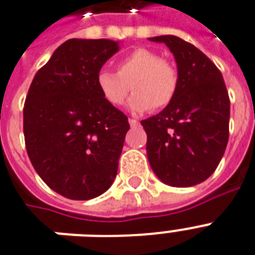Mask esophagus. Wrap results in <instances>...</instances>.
Wrapping results in <instances>:
<instances>
[{"instance_id": "34e87169", "label": "esophagus", "mask_w": 255, "mask_h": 255, "mask_svg": "<svg viewBox=\"0 0 255 255\" xmlns=\"http://www.w3.org/2000/svg\"><path fill=\"white\" fill-rule=\"evenodd\" d=\"M129 124L131 128H135V126H138L139 122H138V120H135V118H129Z\"/></svg>"}]
</instances>
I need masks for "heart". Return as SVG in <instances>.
<instances>
[{
	"mask_svg": "<svg viewBox=\"0 0 255 255\" xmlns=\"http://www.w3.org/2000/svg\"><path fill=\"white\" fill-rule=\"evenodd\" d=\"M96 87L108 104L120 107L130 88L129 100L133 112L162 109L174 100L179 88V72L158 52L139 47L117 62V73L101 70L96 75Z\"/></svg>",
	"mask_w": 255,
	"mask_h": 255,
	"instance_id": "obj_1",
	"label": "heart"
}]
</instances>
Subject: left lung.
Returning a JSON list of instances; mask_svg holds the SVG:
<instances>
[{"label":"left lung","mask_w":255,"mask_h":255,"mask_svg":"<svg viewBox=\"0 0 255 255\" xmlns=\"http://www.w3.org/2000/svg\"><path fill=\"white\" fill-rule=\"evenodd\" d=\"M172 52L179 72L174 100L140 121L148 163L164 184L192 187L211 176L229 138L231 101L223 75L193 44L175 35L148 38Z\"/></svg>","instance_id":"8db88e82"}]
</instances>
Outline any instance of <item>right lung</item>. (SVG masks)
Segmentation results:
<instances>
[{"label":"right lung","mask_w":255,"mask_h":255,"mask_svg":"<svg viewBox=\"0 0 255 255\" xmlns=\"http://www.w3.org/2000/svg\"><path fill=\"white\" fill-rule=\"evenodd\" d=\"M120 50L111 39H68L36 72L23 108L28 158L51 189L91 200L118 170L128 117L101 97L96 75Z\"/></svg>","instance_id":"obj_1"}]
</instances>
